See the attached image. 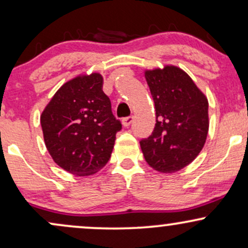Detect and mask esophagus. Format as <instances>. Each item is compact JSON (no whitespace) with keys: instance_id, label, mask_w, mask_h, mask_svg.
Masks as SVG:
<instances>
[{"instance_id":"esophagus-1","label":"esophagus","mask_w":248,"mask_h":248,"mask_svg":"<svg viewBox=\"0 0 248 248\" xmlns=\"http://www.w3.org/2000/svg\"><path fill=\"white\" fill-rule=\"evenodd\" d=\"M133 119H134L133 116H127V118H124L122 119V124H124V127H128L133 122Z\"/></svg>"}]
</instances>
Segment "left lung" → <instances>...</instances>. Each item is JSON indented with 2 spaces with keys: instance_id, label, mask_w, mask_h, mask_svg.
I'll list each match as a JSON object with an SVG mask.
<instances>
[{
  "instance_id": "8db88e82",
  "label": "left lung",
  "mask_w": 248,
  "mask_h": 248,
  "mask_svg": "<svg viewBox=\"0 0 248 248\" xmlns=\"http://www.w3.org/2000/svg\"><path fill=\"white\" fill-rule=\"evenodd\" d=\"M144 77L155 104L156 124L141 140L147 163L171 173L190 164L202 152L209 132V102L190 76L173 65L146 70Z\"/></svg>"
}]
</instances>
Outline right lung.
I'll return each mask as SVG.
<instances>
[{
	"label": "right lung",
	"instance_id": "1",
	"mask_svg": "<svg viewBox=\"0 0 248 248\" xmlns=\"http://www.w3.org/2000/svg\"><path fill=\"white\" fill-rule=\"evenodd\" d=\"M102 82L100 73L71 79L41 115L47 152L59 167L76 176L93 175L106 166L122 127Z\"/></svg>",
	"mask_w": 248,
	"mask_h": 248
}]
</instances>
